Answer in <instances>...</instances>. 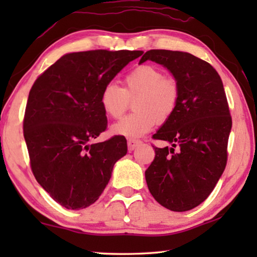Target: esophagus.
Instances as JSON below:
<instances>
[{
  "label": "esophagus",
  "mask_w": 257,
  "mask_h": 257,
  "mask_svg": "<svg viewBox=\"0 0 257 257\" xmlns=\"http://www.w3.org/2000/svg\"><path fill=\"white\" fill-rule=\"evenodd\" d=\"M142 142L138 141V139H129L128 141V150L134 151L138 145H141Z\"/></svg>",
  "instance_id": "obj_1"
}]
</instances>
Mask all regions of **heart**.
<instances>
[{
    "label": "heart",
    "instance_id": "1",
    "mask_svg": "<svg viewBox=\"0 0 257 257\" xmlns=\"http://www.w3.org/2000/svg\"><path fill=\"white\" fill-rule=\"evenodd\" d=\"M124 88L115 82L103 87L99 103L105 114L120 118L127 111L130 99L136 97L135 113L112 125L115 135L138 138L151 132L156 122L163 123L176 112L180 98V88L172 77H165L158 67L141 64L124 77Z\"/></svg>",
    "mask_w": 257,
    "mask_h": 257
}]
</instances>
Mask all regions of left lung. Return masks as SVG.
I'll return each mask as SVG.
<instances>
[{
    "label": "left lung",
    "mask_w": 257,
    "mask_h": 257,
    "mask_svg": "<svg viewBox=\"0 0 257 257\" xmlns=\"http://www.w3.org/2000/svg\"><path fill=\"white\" fill-rule=\"evenodd\" d=\"M147 60L170 70L180 88L176 112L153 135L171 147L153 146L147 187L168 210L189 211L208 197L227 165L232 125L227 96L215 69L193 54L150 50L139 63Z\"/></svg>",
    "instance_id": "8db88e82"
}]
</instances>
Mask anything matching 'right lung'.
Segmentation results:
<instances>
[{"label": "right lung", "mask_w": 257, "mask_h": 257, "mask_svg": "<svg viewBox=\"0 0 257 257\" xmlns=\"http://www.w3.org/2000/svg\"><path fill=\"white\" fill-rule=\"evenodd\" d=\"M143 51L94 50L63 55L42 73L29 92L24 137L35 178L68 210H81L101 196L127 141L114 136L92 143L107 120L99 96Z\"/></svg>", "instance_id": "right-lung-1"}]
</instances>
